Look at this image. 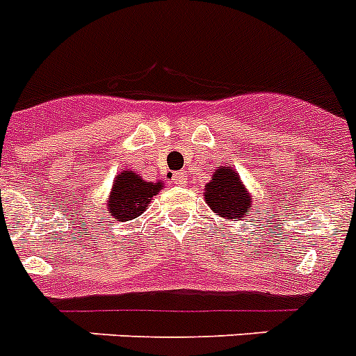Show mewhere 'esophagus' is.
I'll return each mask as SVG.
<instances>
[{"instance_id": "obj_1", "label": "esophagus", "mask_w": 356, "mask_h": 356, "mask_svg": "<svg viewBox=\"0 0 356 356\" xmlns=\"http://www.w3.org/2000/svg\"><path fill=\"white\" fill-rule=\"evenodd\" d=\"M186 177H188V175L181 170V172H175V174L172 175V181H174L175 184H179V186H182V184L186 182Z\"/></svg>"}]
</instances>
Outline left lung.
<instances>
[{
	"instance_id": "1",
	"label": "left lung",
	"mask_w": 356,
	"mask_h": 356,
	"mask_svg": "<svg viewBox=\"0 0 356 356\" xmlns=\"http://www.w3.org/2000/svg\"><path fill=\"white\" fill-rule=\"evenodd\" d=\"M204 199L216 215L224 216L227 220H233V218L242 220V218L251 216V197L247 195L236 172L227 166L216 170L206 186Z\"/></svg>"
}]
</instances>
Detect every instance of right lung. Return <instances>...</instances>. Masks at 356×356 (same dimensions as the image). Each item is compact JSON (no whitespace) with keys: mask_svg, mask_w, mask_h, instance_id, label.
Wrapping results in <instances>:
<instances>
[{"mask_svg":"<svg viewBox=\"0 0 356 356\" xmlns=\"http://www.w3.org/2000/svg\"><path fill=\"white\" fill-rule=\"evenodd\" d=\"M163 182H147L134 172H122L114 181L107 211L120 222L132 220L147 209Z\"/></svg>","mask_w":356,"mask_h":356,"instance_id":"add662e5","label":"right lung"}]
</instances>
